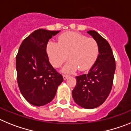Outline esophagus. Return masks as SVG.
Instances as JSON below:
<instances>
[{"label": "esophagus", "mask_w": 131, "mask_h": 131, "mask_svg": "<svg viewBox=\"0 0 131 131\" xmlns=\"http://www.w3.org/2000/svg\"><path fill=\"white\" fill-rule=\"evenodd\" d=\"M62 77H63V79L64 80H67V78H69V76H68V75H66V74H63L62 75Z\"/></svg>", "instance_id": "obj_1"}]
</instances>
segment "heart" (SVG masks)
<instances>
[{
  "mask_svg": "<svg viewBox=\"0 0 131 131\" xmlns=\"http://www.w3.org/2000/svg\"><path fill=\"white\" fill-rule=\"evenodd\" d=\"M46 51L54 67H61L69 57L70 60L62 67V72L72 73L78 69L81 71L90 69L97 59L99 47L94 39L69 31L59 36L58 43L49 41Z\"/></svg>",
  "mask_w": 131,
  "mask_h": 131,
  "instance_id": "obj_1",
  "label": "heart"
}]
</instances>
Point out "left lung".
<instances>
[{"label": "left lung", "instance_id": "obj_1", "mask_svg": "<svg viewBox=\"0 0 131 131\" xmlns=\"http://www.w3.org/2000/svg\"><path fill=\"white\" fill-rule=\"evenodd\" d=\"M96 41L99 47L97 59L87 74L76 77L77 84L72 97L79 106L94 109L105 102L113 85L115 61L110 44L97 31H87Z\"/></svg>", "mask_w": 131, "mask_h": 131}]
</instances>
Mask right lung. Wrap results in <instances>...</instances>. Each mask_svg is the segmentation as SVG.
<instances>
[{
  "label": "right lung",
  "instance_id": "1",
  "mask_svg": "<svg viewBox=\"0 0 131 131\" xmlns=\"http://www.w3.org/2000/svg\"><path fill=\"white\" fill-rule=\"evenodd\" d=\"M59 32L37 29L25 39L18 50L16 59L18 86L24 97L35 106L51 102L63 81L62 75L50 64L46 51L50 39Z\"/></svg>",
  "mask_w": 131,
  "mask_h": 131
}]
</instances>
